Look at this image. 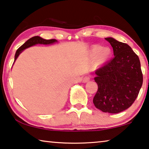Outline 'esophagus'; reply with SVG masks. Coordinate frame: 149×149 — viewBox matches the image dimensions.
Segmentation results:
<instances>
[{
	"label": "esophagus",
	"mask_w": 149,
	"mask_h": 149,
	"mask_svg": "<svg viewBox=\"0 0 149 149\" xmlns=\"http://www.w3.org/2000/svg\"><path fill=\"white\" fill-rule=\"evenodd\" d=\"M90 76H86V77H84L83 82H84V83H86V82H88V81H90Z\"/></svg>",
	"instance_id": "esophagus-1"
}]
</instances>
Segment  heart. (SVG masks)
<instances>
[{
  "mask_svg": "<svg viewBox=\"0 0 149 149\" xmlns=\"http://www.w3.org/2000/svg\"><path fill=\"white\" fill-rule=\"evenodd\" d=\"M103 48L102 47L99 45H95L92 47L90 50V56L92 57H96L97 55V61L99 63H103V62L108 60V58L112 54V52L110 48Z\"/></svg>",
  "mask_w": 149,
  "mask_h": 149,
  "instance_id": "1",
  "label": "heart"
}]
</instances>
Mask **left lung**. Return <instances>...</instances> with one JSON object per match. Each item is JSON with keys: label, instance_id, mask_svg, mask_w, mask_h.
<instances>
[{"label": "left lung", "instance_id": "8db88e82", "mask_svg": "<svg viewBox=\"0 0 149 149\" xmlns=\"http://www.w3.org/2000/svg\"><path fill=\"white\" fill-rule=\"evenodd\" d=\"M105 39L112 47L114 57L95 72L98 89L93 102L104 112L116 114L131 106L143 77L139 58L132 48L112 37Z\"/></svg>", "mask_w": 149, "mask_h": 149}]
</instances>
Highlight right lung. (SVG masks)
I'll return each mask as SVG.
<instances>
[{
	"mask_svg": "<svg viewBox=\"0 0 149 149\" xmlns=\"http://www.w3.org/2000/svg\"><path fill=\"white\" fill-rule=\"evenodd\" d=\"M56 42H57L56 39L47 40V39H44L43 38H41V37L39 36L33 37L31 39H28L23 45H21L17 50L16 53H15V55L14 63H15V61H16L17 57H19L20 53H21V52H23V50H25L26 48L30 47L33 46V45H37V44H42V45H49V44H53L54 43H56Z\"/></svg>",
	"mask_w": 149,
	"mask_h": 149,
	"instance_id": "add662e5",
	"label": "right lung"
}]
</instances>
